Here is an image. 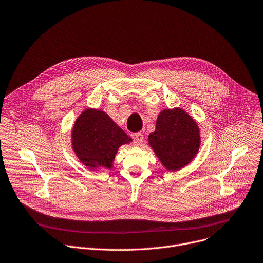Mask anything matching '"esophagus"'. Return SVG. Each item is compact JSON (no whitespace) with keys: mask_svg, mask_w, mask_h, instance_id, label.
Listing matches in <instances>:
<instances>
[{"mask_svg":"<svg viewBox=\"0 0 263 263\" xmlns=\"http://www.w3.org/2000/svg\"><path fill=\"white\" fill-rule=\"evenodd\" d=\"M133 138H134V140L136 142V145H140L141 142H142V140H144V134L140 133V132L134 133L133 134Z\"/></svg>","mask_w":263,"mask_h":263,"instance_id":"esophagus-1","label":"esophagus"}]
</instances>
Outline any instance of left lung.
<instances>
[{"label": "left lung", "mask_w": 263, "mask_h": 263, "mask_svg": "<svg viewBox=\"0 0 263 263\" xmlns=\"http://www.w3.org/2000/svg\"><path fill=\"white\" fill-rule=\"evenodd\" d=\"M149 145L166 170H179L199 150V128L180 108L163 110L156 119L155 131L149 135Z\"/></svg>", "instance_id": "left-lung-1"}]
</instances>
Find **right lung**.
Returning a JSON list of instances; mask_svg holds the SVG:
<instances>
[{"label": "right lung", "mask_w": 263, "mask_h": 263, "mask_svg": "<svg viewBox=\"0 0 263 263\" xmlns=\"http://www.w3.org/2000/svg\"><path fill=\"white\" fill-rule=\"evenodd\" d=\"M130 141L131 138L101 110L86 109L72 130L73 150L91 169H110L118 148Z\"/></svg>", "instance_id": "1"}]
</instances>
